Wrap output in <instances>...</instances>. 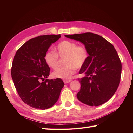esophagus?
Returning a JSON list of instances; mask_svg holds the SVG:
<instances>
[{
  "instance_id": "esophagus-1",
  "label": "esophagus",
  "mask_w": 133,
  "mask_h": 133,
  "mask_svg": "<svg viewBox=\"0 0 133 133\" xmlns=\"http://www.w3.org/2000/svg\"><path fill=\"white\" fill-rule=\"evenodd\" d=\"M71 81V80H64L63 82L64 83H69Z\"/></svg>"
}]
</instances>
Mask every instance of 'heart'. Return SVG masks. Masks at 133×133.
Here are the masks:
<instances>
[{
  "mask_svg": "<svg viewBox=\"0 0 133 133\" xmlns=\"http://www.w3.org/2000/svg\"><path fill=\"white\" fill-rule=\"evenodd\" d=\"M55 52L48 51L44 56V61L49 67L55 69L59 64V57H64V66L56 69L52 73L54 78L67 80L71 78L75 69L82 67L89 58V52L82 45L78 46L75 42L65 40L55 47Z\"/></svg>",
  "mask_w": 133,
  "mask_h": 133,
  "instance_id": "1",
  "label": "heart"
}]
</instances>
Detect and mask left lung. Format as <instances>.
Instances as JSON below:
<instances>
[{
    "label": "left lung",
    "instance_id": "1",
    "mask_svg": "<svg viewBox=\"0 0 133 133\" xmlns=\"http://www.w3.org/2000/svg\"><path fill=\"white\" fill-rule=\"evenodd\" d=\"M64 36L82 43L89 55L79 71V74L85 76L78 79L81 83L77 94L78 100L90 106L106 102L117 91L122 71V64L113 45L91 32Z\"/></svg>",
    "mask_w": 133,
    "mask_h": 133
}]
</instances>
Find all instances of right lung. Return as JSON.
Returning <instances> with one entry per match:
<instances>
[{
	"instance_id": "add662e5",
	"label": "right lung",
	"mask_w": 133,
	"mask_h": 133,
	"mask_svg": "<svg viewBox=\"0 0 133 133\" xmlns=\"http://www.w3.org/2000/svg\"><path fill=\"white\" fill-rule=\"evenodd\" d=\"M61 37L45 35L30 39L17 50L11 67V77L24 102L36 109L52 107L58 100L64 84L61 79H48L50 67L44 56L51 45Z\"/></svg>"
}]
</instances>
